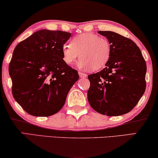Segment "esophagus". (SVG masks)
<instances>
[{"label":"esophagus","mask_w":158,"mask_h":158,"mask_svg":"<svg viewBox=\"0 0 158 158\" xmlns=\"http://www.w3.org/2000/svg\"><path fill=\"white\" fill-rule=\"evenodd\" d=\"M79 75H80V77H81V78H85V77H87V74H85V73H84L83 72H79Z\"/></svg>","instance_id":"obj_1"}]
</instances>
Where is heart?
Masks as SVG:
<instances>
[{
	"label": "heart",
	"mask_w": 158,
	"mask_h": 158,
	"mask_svg": "<svg viewBox=\"0 0 158 158\" xmlns=\"http://www.w3.org/2000/svg\"><path fill=\"white\" fill-rule=\"evenodd\" d=\"M111 53L109 41L95 34H78L71 40L70 44H64L62 48V59L67 64H73L80 55L78 66L87 70L103 68L109 62Z\"/></svg>",
	"instance_id": "b5f03b06"
}]
</instances>
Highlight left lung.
Instances as JSON below:
<instances>
[{
  "instance_id": "left-lung-1",
  "label": "left lung",
  "mask_w": 158,
  "mask_h": 158,
  "mask_svg": "<svg viewBox=\"0 0 158 158\" xmlns=\"http://www.w3.org/2000/svg\"><path fill=\"white\" fill-rule=\"evenodd\" d=\"M98 33L111 43V53L103 70L88 76V102L103 115H123L135 108L145 91V60L130 39L114 31Z\"/></svg>"
}]
</instances>
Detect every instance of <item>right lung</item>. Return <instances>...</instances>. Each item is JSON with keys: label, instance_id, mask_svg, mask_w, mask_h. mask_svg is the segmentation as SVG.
<instances>
[{"label": "right lung", "instance_id": "1", "mask_svg": "<svg viewBox=\"0 0 158 158\" xmlns=\"http://www.w3.org/2000/svg\"><path fill=\"white\" fill-rule=\"evenodd\" d=\"M71 36L42 29L19 42L10 60L12 94L30 115L49 116L63 107L78 73L62 59V48Z\"/></svg>", "mask_w": 158, "mask_h": 158}]
</instances>
